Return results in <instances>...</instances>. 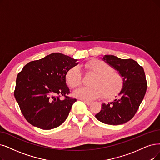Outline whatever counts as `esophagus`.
Masks as SVG:
<instances>
[{"label":"esophagus","instance_id":"obj_1","mask_svg":"<svg viewBox=\"0 0 160 160\" xmlns=\"http://www.w3.org/2000/svg\"><path fill=\"white\" fill-rule=\"evenodd\" d=\"M84 102H85V103L87 105H88V106H90V105L91 104V102H88V101H84Z\"/></svg>","mask_w":160,"mask_h":160}]
</instances>
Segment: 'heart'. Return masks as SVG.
I'll return each mask as SVG.
<instances>
[{"mask_svg": "<svg viewBox=\"0 0 160 160\" xmlns=\"http://www.w3.org/2000/svg\"><path fill=\"white\" fill-rule=\"evenodd\" d=\"M87 72L94 73L90 81V87H81L74 91L76 97L86 101H92L101 97L111 99L122 90L124 81L121 75L113 72V68L98 60H92L85 65ZM66 80L72 88L79 87L82 82V74L78 66L70 68L66 75Z\"/></svg>", "mask_w": 160, "mask_h": 160, "instance_id": "1", "label": "heart"}]
</instances>
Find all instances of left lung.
Listing matches in <instances>:
<instances>
[{
  "mask_svg": "<svg viewBox=\"0 0 160 160\" xmlns=\"http://www.w3.org/2000/svg\"><path fill=\"white\" fill-rule=\"evenodd\" d=\"M103 60L118 70L124 81L119 98L102 104L95 117L101 122L112 125L123 124L131 120L137 112L144 97L147 82L144 69L132 59H121L113 55H105Z\"/></svg>",
  "mask_w": 160,
  "mask_h": 160,
  "instance_id": "8db88e82",
  "label": "left lung"
}]
</instances>
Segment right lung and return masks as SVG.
Wrapping results in <instances>:
<instances>
[{
    "label": "right lung",
    "instance_id": "obj_1",
    "mask_svg": "<svg viewBox=\"0 0 160 160\" xmlns=\"http://www.w3.org/2000/svg\"><path fill=\"white\" fill-rule=\"evenodd\" d=\"M77 61L61 53H52L29 62L18 74L14 97L30 124L49 130L66 121L77 100L67 96L70 92L66 75L78 64ZM61 95L64 99L59 98Z\"/></svg>",
    "mask_w": 160,
    "mask_h": 160
}]
</instances>
